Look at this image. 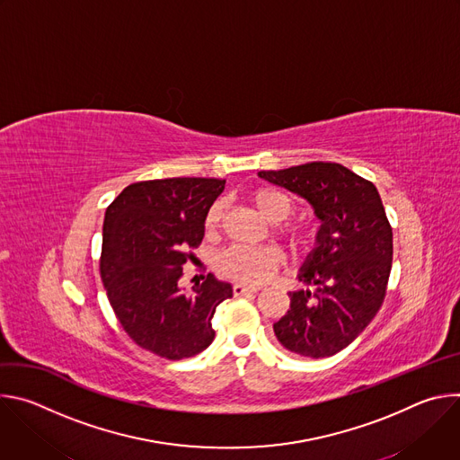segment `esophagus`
I'll return each mask as SVG.
<instances>
[{"instance_id":"obj_1","label":"esophagus","mask_w":460,"mask_h":460,"mask_svg":"<svg viewBox=\"0 0 460 460\" xmlns=\"http://www.w3.org/2000/svg\"><path fill=\"white\" fill-rule=\"evenodd\" d=\"M256 291H258L256 288H249V286H243V284H234L233 286L234 296H240V295H245V293H256Z\"/></svg>"}]
</instances>
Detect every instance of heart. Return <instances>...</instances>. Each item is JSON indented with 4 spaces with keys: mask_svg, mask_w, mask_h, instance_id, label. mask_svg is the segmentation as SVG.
Listing matches in <instances>:
<instances>
[{
    "mask_svg": "<svg viewBox=\"0 0 460 460\" xmlns=\"http://www.w3.org/2000/svg\"><path fill=\"white\" fill-rule=\"evenodd\" d=\"M251 204L258 213L271 224H280L293 215L295 204L289 196L273 187H260L251 192ZM224 208L220 202L213 204L206 217V231L211 234L217 231L222 220ZM293 242L300 240V229L293 226L280 227ZM282 254L277 247H229L218 256V271L224 277L238 280L242 284H260L268 280L280 266Z\"/></svg>",
    "mask_w": 460,
    "mask_h": 460,
    "instance_id": "heart-1",
    "label": "heart"
}]
</instances>
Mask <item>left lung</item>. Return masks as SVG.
<instances>
[{"label":"left lung","instance_id":"1","mask_svg":"<svg viewBox=\"0 0 460 460\" xmlns=\"http://www.w3.org/2000/svg\"><path fill=\"white\" fill-rule=\"evenodd\" d=\"M264 178L304 199L320 220L314 247L298 270L311 289L289 291L273 323L279 342L309 358L348 348L378 313L391 271L393 233L376 187L341 164L311 162Z\"/></svg>","mask_w":460,"mask_h":460}]
</instances>
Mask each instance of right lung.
<instances>
[{"label": "right lung", "mask_w": 460, "mask_h": 460, "mask_svg": "<svg viewBox=\"0 0 460 460\" xmlns=\"http://www.w3.org/2000/svg\"><path fill=\"white\" fill-rule=\"evenodd\" d=\"M224 187L218 178L138 181L105 211L100 273L109 302L125 333L162 358L181 360L209 348L211 318L233 296L231 284L213 275L189 293L178 286Z\"/></svg>", "instance_id": "1"}]
</instances>
